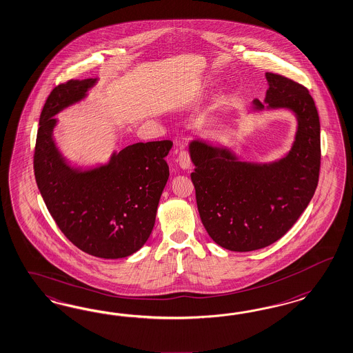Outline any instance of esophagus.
Segmentation results:
<instances>
[{
  "mask_svg": "<svg viewBox=\"0 0 353 353\" xmlns=\"http://www.w3.org/2000/svg\"><path fill=\"white\" fill-rule=\"evenodd\" d=\"M178 163L181 166V169H190L191 168V156L187 151L179 152V156H178Z\"/></svg>",
  "mask_w": 353,
  "mask_h": 353,
  "instance_id": "obj_1",
  "label": "esophagus"
}]
</instances>
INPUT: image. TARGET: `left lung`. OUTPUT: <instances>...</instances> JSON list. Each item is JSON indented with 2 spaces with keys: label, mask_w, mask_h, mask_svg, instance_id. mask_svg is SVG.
<instances>
[{
  "label": "left lung",
  "mask_w": 353,
  "mask_h": 353,
  "mask_svg": "<svg viewBox=\"0 0 353 353\" xmlns=\"http://www.w3.org/2000/svg\"><path fill=\"white\" fill-rule=\"evenodd\" d=\"M264 104L254 111L290 110L298 121L292 150L279 161H241L225 147L202 141L190 143L191 174L197 209L205 230L231 252H252L281 239L312 200L321 163L320 119L313 98L303 85L265 73Z\"/></svg>",
  "instance_id": "8db88e82"
}]
</instances>
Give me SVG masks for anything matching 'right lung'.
<instances>
[{
  "label": "right lung",
  "instance_id": "1",
  "mask_svg": "<svg viewBox=\"0 0 353 353\" xmlns=\"http://www.w3.org/2000/svg\"><path fill=\"white\" fill-rule=\"evenodd\" d=\"M97 79L54 88L40 116L33 169L41 196L61 231L82 252L119 259L138 252L151 234L169 179L165 157L172 141L135 143L98 168H72L55 145L54 116L82 101Z\"/></svg>",
  "mask_w": 353,
  "mask_h": 353
}]
</instances>
